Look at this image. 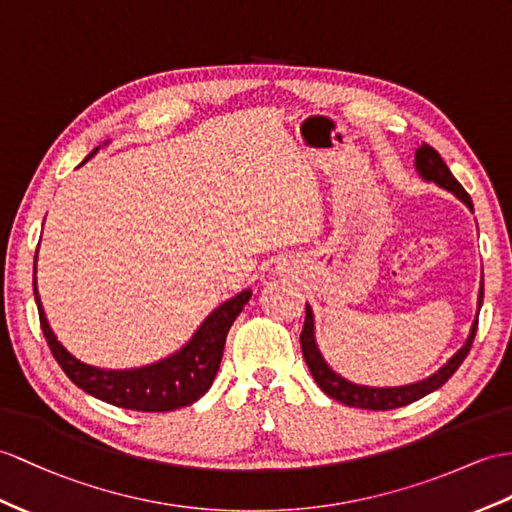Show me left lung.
Segmentation results:
<instances>
[{
	"label": "left lung",
	"mask_w": 512,
	"mask_h": 512,
	"mask_svg": "<svg viewBox=\"0 0 512 512\" xmlns=\"http://www.w3.org/2000/svg\"><path fill=\"white\" fill-rule=\"evenodd\" d=\"M415 167L421 173L423 180H430L434 184H439L441 189L452 191L460 199V202H465L473 210L469 193L452 176V171L447 169L441 154L436 152L434 147L423 143L417 149ZM482 297H484V284L480 286V295H478V313L482 306ZM476 330H478V317H476V321H473L467 343L460 347V350L450 358V363L443 365L439 371L434 373V376L421 380V382H415V384H408V386H393V389H373V386H360V384H354L350 380L341 378L339 373H334L326 365V360H323L319 347L315 343V323H313V310H310V306H306V319H304L302 334H299V343H302L304 360H306L310 373H313L315 382L319 384V389L328 397H332V400L341 402L345 406H352V408L391 410V408L408 406V404L421 400L423 395L436 391L439 386H443L447 380H450L456 373V369L463 365V360L467 358L471 345H473V339H476Z\"/></svg>",
	"instance_id": "8db88e82"
}]
</instances>
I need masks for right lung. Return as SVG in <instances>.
Returning <instances> with one entry per match:
<instances>
[{
    "label": "right lung",
    "mask_w": 512,
    "mask_h": 512,
    "mask_svg": "<svg viewBox=\"0 0 512 512\" xmlns=\"http://www.w3.org/2000/svg\"><path fill=\"white\" fill-rule=\"evenodd\" d=\"M97 149L86 156L89 160ZM252 291H243L236 297L223 302L217 310L206 317V321L193 334L180 352L160 360V363L147 365L141 369L106 371L80 363L62 347L49 328L45 319L39 291H36V256H34V299L39 306L41 330L45 341L52 350L56 363L67 373L69 380L80 386L82 391L108 402L112 406L141 410V413H169L182 406H189L202 397L210 384H213L223 356V345L232 328L234 319L241 315L243 306L249 302Z\"/></svg>",
    "instance_id": "add662e5"
}]
</instances>
